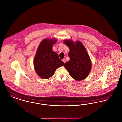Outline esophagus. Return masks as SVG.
Masks as SVG:
<instances>
[{
    "mask_svg": "<svg viewBox=\"0 0 122 122\" xmlns=\"http://www.w3.org/2000/svg\"><path fill=\"white\" fill-rule=\"evenodd\" d=\"M62 61L64 62V63H66V60H65V59H63L62 60Z\"/></svg>",
    "mask_w": 122,
    "mask_h": 122,
    "instance_id": "1",
    "label": "esophagus"
}]
</instances>
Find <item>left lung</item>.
<instances>
[{
    "label": "left lung",
    "instance_id": "8db88e82",
    "mask_svg": "<svg viewBox=\"0 0 122 122\" xmlns=\"http://www.w3.org/2000/svg\"><path fill=\"white\" fill-rule=\"evenodd\" d=\"M64 44L70 49L68 56L70 60L64 65L70 75L76 80H82L88 76L91 69V62L86 50L79 41L74 43L65 40Z\"/></svg>",
    "mask_w": 122,
    "mask_h": 122
}]
</instances>
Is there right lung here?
<instances>
[{"label": "right lung", "mask_w": 122, "mask_h": 122, "mask_svg": "<svg viewBox=\"0 0 122 122\" xmlns=\"http://www.w3.org/2000/svg\"><path fill=\"white\" fill-rule=\"evenodd\" d=\"M55 39H45L40 44L34 59V66L37 73L42 78L48 79L52 77L56 70L64 65L58 55L52 51Z\"/></svg>", "instance_id": "1"}]
</instances>
